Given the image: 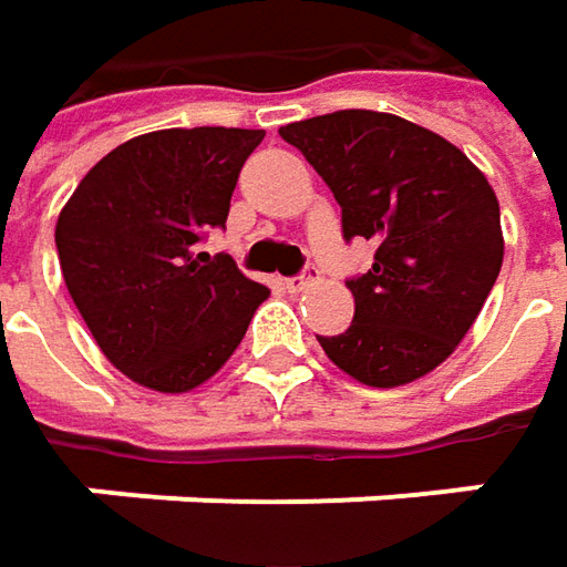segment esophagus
Here are the masks:
<instances>
[{"label": "esophagus", "mask_w": 567, "mask_h": 567, "mask_svg": "<svg viewBox=\"0 0 567 567\" xmlns=\"http://www.w3.org/2000/svg\"><path fill=\"white\" fill-rule=\"evenodd\" d=\"M316 277H318L316 268H306V271L296 274V277H287L284 284H287V290H290V293H302V290H309V287L316 284Z\"/></svg>", "instance_id": "obj_1"}]
</instances>
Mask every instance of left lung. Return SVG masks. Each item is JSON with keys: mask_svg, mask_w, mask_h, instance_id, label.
I'll return each instance as SVG.
<instances>
[{"mask_svg": "<svg viewBox=\"0 0 567 567\" xmlns=\"http://www.w3.org/2000/svg\"><path fill=\"white\" fill-rule=\"evenodd\" d=\"M340 205L343 239H372L375 261L350 277L353 324L318 338L350 379L398 388L454 353L502 271V220L489 179L467 154L416 122L338 110L290 122Z\"/></svg>", "mask_w": 567, "mask_h": 567, "instance_id": "obj_1", "label": "left lung"}]
</instances>
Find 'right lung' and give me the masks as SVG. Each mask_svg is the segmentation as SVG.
<instances>
[{"label": "right lung", "instance_id": "obj_1", "mask_svg": "<svg viewBox=\"0 0 567 567\" xmlns=\"http://www.w3.org/2000/svg\"><path fill=\"white\" fill-rule=\"evenodd\" d=\"M261 128H164L110 151L65 202L55 249L78 312L122 375L183 394L246 338L268 287L207 255Z\"/></svg>", "mask_w": 567, "mask_h": 567}]
</instances>
